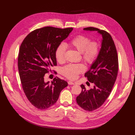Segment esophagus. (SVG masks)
Instances as JSON below:
<instances>
[{"mask_svg": "<svg viewBox=\"0 0 135 135\" xmlns=\"http://www.w3.org/2000/svg\"><path fill=\"white\" fill-rule=\"evenodd\" d=\"M68 84L69 85H74V83L73 81H69L68 82Z\"/></svg>", "mask_w": 135, "mask_h": 135, "instance_id": "obj_1", "label": "esophagus"}]
</instances>
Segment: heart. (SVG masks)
I'll use <instances>...</instances> for the list:
<instances>
[{
	"mask_svg": "<svg viewBox=\"0 0 135 135\" xmlns=\"http://www.w3.org/2000/svg\"><path fill=\"white\" fill-rule=\"evenodd\" d=\"M69 45L81 53L83 59L88 63H93L100 53V44L97 41H91L89 38L83 35H77L69 42ZM66 46L61 43L55 50V57L59 62L65 61ZM85 70V67L81 63L69 64L61 69L62 74L70 79H75L79 74Z\"/></svg>",
	"mask_w": 135,
	"mask_h": 135,
	"instance_id": "obj_1",
	"label": "heart"
}]
</instances>
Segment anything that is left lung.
Segmentation results:
<instances>
[{
    "instance_id": "obj_1",
    "label": "left lung",
    "mask_w": 135,
    "mask_h": 135,
    "mask_svg": "<svg viewBox=\"0 0 135 135\" xmlns=\"http://www.w3.org/2000/svg\"><path fill=\"white\" fill-rule=\"evenodd\" d=\"M83 30L96 31L102 36L100 53L85 74L88 80L94 84V88L86 90L81 84V93L76 98L80 107L90 112L100 107L110 94L118 74V58L114 41L108 32L94 27Z\"/></svg>"
}]
</instances>
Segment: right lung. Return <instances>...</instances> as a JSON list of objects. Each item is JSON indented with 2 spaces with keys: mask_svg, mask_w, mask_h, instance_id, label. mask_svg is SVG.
Here are the masks:
<instances>
[{
  "mask_svg": "<svg viewBox=\"0 0 135 135\" xmlns=\"http://www.w3.org/2000/svg\"><path fill=\"white\" fill-rule=\"evenodd\" d=\"M73 31L45 27L35 30L25 38L20 47L18 69L25 95L30 102L39 109H46L57 101L67 81L55 78L50 83L44 75L57 65L55 50Z\"/></svg>",
  "mask_w": 135,
  "mask_h": 135,
  "instance_id": "right-lung-1",
  "label": "right lung"
}]
</instances>
